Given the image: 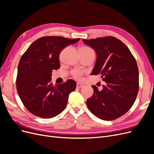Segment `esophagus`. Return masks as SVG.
<instances>
[{
    "label": "esophagus",
    "mask_w": 154,
    "mask_h": 154,
    "mask_svg": "<svg viewBox=\"0 0 154 154\" xmlns=\"http://www.w3.org/2000/svg\"><path fill=\"white\" fill-rule=\"evenodd\" d=\"M83 86H84V85H83V84H82V83H76V87H77V88H80L83 87Z\"/></svg>",
    "instance_id": "34e87169"
}]
</instances>
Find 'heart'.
<instances>
[{
  "instance_id": "obj_1",
  "label": "heart",
  "mask_w": 154,
  "mask_h": 154,
  "mask_svg": "<svg viewBox=\"0 0 154 154\" xmlns=\"http://www.w3.org/2000/svg\"><path fill=\"white\" fill-rule=\"evenodd\" d=\"M82 48V49H92L90 48H88V47H83V48ZM83 73V72L80 69H74V70H72V72H71L72 76L74 78H75L76 79L80 78L81 76H82Z\"/></svg>"
}]
</instances>
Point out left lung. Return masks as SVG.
I'll return each instance as SVG.
<instances>
[{
    "instance_id": "obj_1",
    "label": "left lung",
    "mask_w": 154,
    "mask_h": 154,
    "mask_svg": "<svg viewBox=\"0 0 154 154\" xmlns=\"http://www.w3.org/2000/svg\"><path fill=\"white\" fill-rule=\"evenodd\" d=\"M96 53L92 74H100L106 82L100 91L92 85L94 94L87 105L97 118L114 120L124 115L134 103L139 90L136 60L126 45L114 36L82 40Z\"/></svg>"
}]
</instances>
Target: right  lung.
Masks as SVG:
<instances>
[{
	"label": "right lung",
	"mask_w": 154,
	"mask_h": 154,
	"mask_svg": "<svg viewBox=\"0 0 154 154\" xmlns=\"http://www.w3.org/2000/svg\"><path fill=\"white\" fill-rule=\"evenodd\" d=\"M80 40L43 36L33 42L22 56L18 66L17 90L23 104L32 114L51 118L66 108L69 94L76 87V82L67 80L54 85L51 73L60 67L61 51Z\"/></svg>",
	"instance_id": "add662e5"
}]
</instances>
